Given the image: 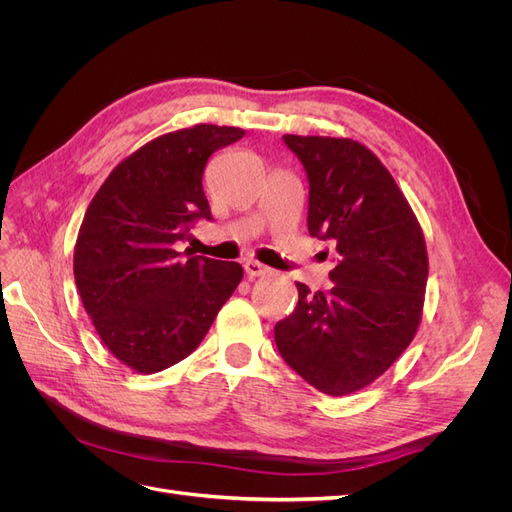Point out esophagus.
<instances>
[{
    "mask_svg": "<svg viewBox=\"0 0 512 512\" xmlns=\"http://www.w3.org/2000/svg\"><path fill=\"white\" fill-rule=\"evenodd\" d=\"M243 267H245L247 277H265V275H269L273 271L267 265H262V262H258V260H247Z\"/></svg>",
    "mask_w": 512,
    "mask_h": 512,
    "instance_id": "obj_1",
    "label": "esophagus"
}]
</instances>
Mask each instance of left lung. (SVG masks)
<instances>
[{"label": "left lung", "instance_id": "8db88e82", "mask_svg": "<svg viewBox=\"0 0 512 512\" xmlns=\"http://www.w3.org/2000/svg\"><path fill=\"white\" fill-rule=\"evenodd\" d=\"M284 143L309 181V235L333 239V286L297 284L299 303L275 324L284 361L318 391L339 397L389 369L416 335L427 286V247L406 196L384 164L350 138Z\"/></svg>", "mask_w": 512, "mask_h": 512}]
</instances>
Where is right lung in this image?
Listing matches in <instances>:
<instances>
[{
    "instance_id": "obj_1",
    "label": "right lung",
    "mask_w": 512,
    "mask_h": 512,
    "mask_svg": "<svg viewBox=\"0 0 512 512\" xmlns=\"http://www.w3.org/2000/svg\"><path fill=\"white\" fill-rule=\"evenodd\" d=\"M241 128L198 123L134 151L91 200L74 247L85 312L117 359L138 374L183 361L239 286V262L183 258L177 241L211 220L203 173Z\"/></svg>"
}]
</instances>
